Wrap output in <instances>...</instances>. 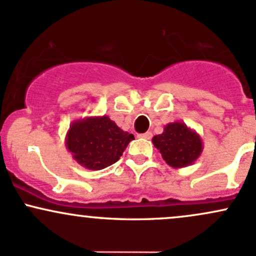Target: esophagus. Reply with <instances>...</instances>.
<instances>
[{"instance_id": "obj_1", "label": "esophagus", "mask_w": 256, "mask_h": 256, "mask_svg": "<svg viewBox=\"0 0 256 256\" xmlns=\"http://www.w3.org/2000/svg\"><path fill=\"white\" fill-rule=\"evenodd\" d=\"M140 137H141V138L150 140V138H152V132H146V134H140Z\"/></svg>"}]
</instances>
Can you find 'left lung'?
<instances>
[{"label":"left lung","mask_w":256,"mask_h":256,"mask_svg":"<svg viewBox=\"0 0 256 256\" xmlns=\"http://www.w3.org/2000/svg\"><path fill=\"white\" fill-rule=\"evenodd\" d=\"M152 142L165 162L174 169L190 166L203 152L200 136L181 122L165 125L162 134L154 136Z\"/></svg>","instance_id":"1"}]
</instances>
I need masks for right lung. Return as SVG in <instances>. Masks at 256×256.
<instances>
[{"label": "right lung", "instance_id": "1", "mask_svg": "<svg viewBox=\"0 0 256 256\" xmlns=\"http://www.w3.org/2000/svg\"><path fill=\"white\" fill-rule=\"evenodd\" d=\"M134 138L108 115L87 116L70 124L66 147L82 168L102 170L116 162Z\"/></svg>", "mask_w": 256, "mask_h": 256}]
</instances>
